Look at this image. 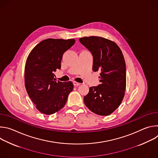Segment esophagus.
Here are the masks:
<instances>
[{
    "instance_id": "34e87169",
    "label": "esophagus",
    "mask_w": 158,
    "mask_h": 158,
    "mask_svg": "<svg viewBox=\"0 0 158 158\" xmlns=\"http://www.w3.org/2000/svg\"><path fill=\"white\" fill-rule=\"evenodd\" d=\"M73 84H74V85L75 86H78V85H81V83L77 82H76V81H74V82H73Z\"/></svg>"
}]
</instances>
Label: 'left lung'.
<instances>
[{
  "label": "left lung",
  "mask_w": 158,
  "mask_h": 158,
  "mask_svg": "<svg viewBox=\"0 0 158 158\" xmlns=\"http://www.w3.org/2000/svg\"><path fill=\"white\" fill-rule=\"evenodd\" d=\"M79 41L93 56V71H101V84L89 88L84 104L94 113L108 116L120 106L125 94L126 71L123 52L114 42L104 37H84Z\"/></svg>",
  "instance_id": "1"
}]
</instances>
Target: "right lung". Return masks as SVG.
<instances>
[{
	"mask_svg": "<svg viewBox=\"0 0 158 158\" xmlns=\"http://www.w3.org/2000/svg\"><path fill=\"white\" fill-rule=\"evenodd\" d=\"M75 39H47L39 42L29 53L24 71L27 93L38 110L52 114L65 104L74 89L71 81H56L54 72L60 69L63 54Z\"/></svg>",
	"mask_w": 158,
	"mask_h": 158,
	"instance_id": "add662e5",
	"label": "right lung"
}]
</instances>
